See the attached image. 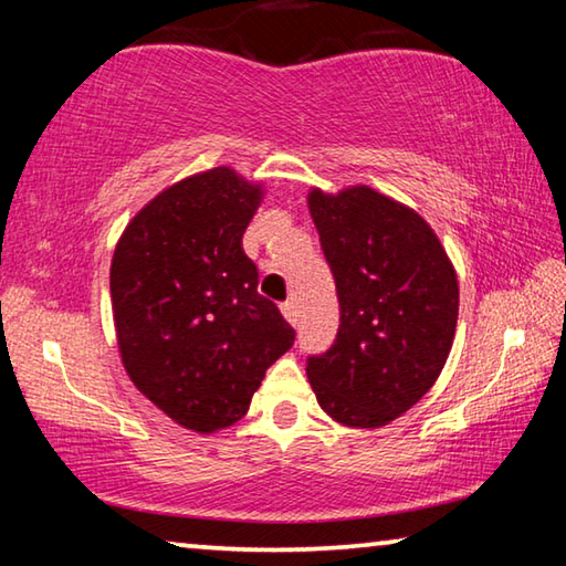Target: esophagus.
Returning a JSON list of instances; mask_svg holds the SVG:
<instances>
[{
  "instance_id": "34e87169",
  "label": "esophagus",
  "mask_w": 566,
  "mask_h": 566,
  "mask_svg": "<svg viewBox=\"0 0 566 566\" xmlns=\"http://www.w3.org/2000/svg\"><path fill=\"white\" fill-rule=\"evenodd\" d=\"M280 306H282V314L286 317V322H290V324H296V322H300V310H296L294 300H286V302H282Z\"/></svg>"
}]
</instances>
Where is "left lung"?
Instances as JSON below:
<instances>
[{"mask_svg":"<svg viewBox=\"0 0 566 566\" xmlns=\"http://www.w3.org/2000/svg\"><path fill=\"white\" fill-rule=\"evenodd\" d=\"M310 212L339 300L332 347L306 357L319 407L381 427L417 405L449 357L459 314L454 266L424 219L369 187L314 189Z\"/></svg>","mask_w":566,"mask_h":566,"instance_id":"8db88e82","label":"left lung"}]
</instances>
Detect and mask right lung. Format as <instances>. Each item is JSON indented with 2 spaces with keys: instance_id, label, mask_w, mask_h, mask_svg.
Wrapping results in <instances>:
<instances>
[{
  "instance_id": "right-lung-1",
  "label": "right lung",
  "mask_w": 566,
  "mask_h": 566,
  "mask_svg": "<svg viewBox=\"0 0 566 566\" xmlns=\"http://www.w3.org/2000/svg\"><path fill=\"white\" fill-rule=\"evenodd\" d=\"M260 199L234 169L202 171L151 199L114 249L124 369L167 417L202 434L242 419L264 371L294 344L242 247Z\"/></svg>"
}]
</instances>
